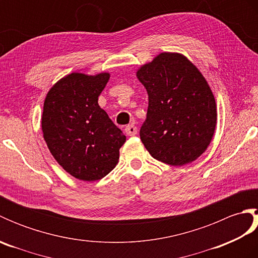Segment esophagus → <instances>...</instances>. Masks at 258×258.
I'll return each mask as SVG.
<instances>
[{
  "label": "esophagus",
  "mask_w": 258,
  "mask_h": 258,
  "mask_svg": "<svg viewBox=\"0 0 258 258\" xmlns=\"http://www.w3.org/2000/svg\"><path fill=\"white\" fill-rule=\"evenodd\" d=\"M125 133L127 134L128 136H134V135L138 134V127H136V126L133 125V124L127 125L125 127Z\"/></svg>",
  "instance_id": "1"
}]
</instances>
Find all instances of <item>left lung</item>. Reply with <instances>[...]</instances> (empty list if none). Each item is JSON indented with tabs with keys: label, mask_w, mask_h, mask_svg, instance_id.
I'll list each match as a JSON object with an SVG mask.
<instances>
[{
	"label": "left lung",
	"mask_w": 258,
	"mask_h": 258,
	"mask_svg": "<svg viewBox=\"0 0 258 258\" xmlns=\"http://www.w3.org/2000/svg\"><path fill=\"white\" fill-rule=\"evenodd\" d=\"M149 94L142 143L157 161L183 166L200 157L216 127V102L204 76L187 57L164 52L136 72Z\"/></svg>",
	"instance_id": "obj_1"
}]
</instances>
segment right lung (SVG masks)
Returning a JSON list of instances; mask_svg holds the SVG:
<instances>
[{
  "label": "right lung",
  "mask_w": 258,
  "mask_h": 258,
  "mask_svg": "<svg viewBox=\"0 0 258 258\" xmlns=\"http://www.w3.org/2000/svg\"><path fill=\"white\" fill-rule=\"evenodd\" d=\"M108 73H71L46 94L42 132L51 154L75 178L94 182L116 166L122 133L98 105Z\"/></svg>",
  "instance_id": "add662e5"
}]
</instances>
